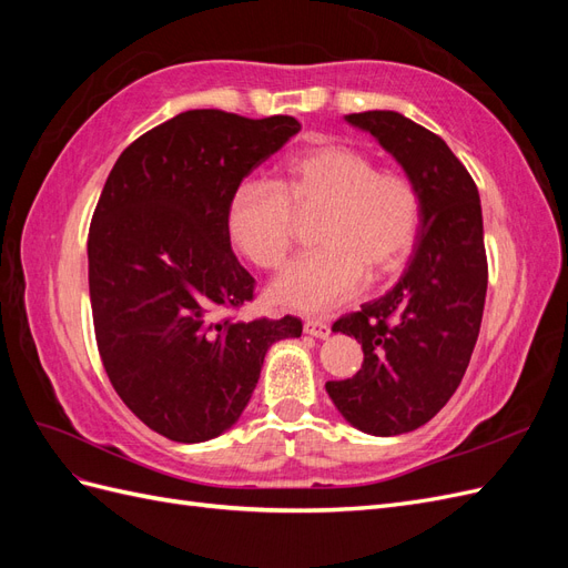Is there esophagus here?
<instances>
[{
    "label": "esophagus",
    "mask_w": 568,
    "mask_h": 568,
    "mask_svg": "<svg viewBox=\"0 0 568 568\" xmlns=\"http://www.w3.org/2000/svg\"><path fill=\"white\" fill-rule=\"evenodd\" d=\"M303 329H305V334H311L315 338H329V334H332V326L326 324L322 317H307Z\"/></svg>",
    "instance_id": "esophagus-1"
}]
</instances>
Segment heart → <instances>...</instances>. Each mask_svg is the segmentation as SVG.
I'll list each match as a JSON object with an SVG mask.
<instances>
[{"mask_svg": "<svg viewBox=\"0 0 568 568\" xmlns=\"http://www.w3.org/2000/svg\"><path fill=\"white\" fill-rule=\"evenodd\" d=\"M296 213L322 211L317 248L301 253L270 286V298L303 313H322L355 296L367 272L400 270L422 232V194L395 170H376L348 144L307 146L282 165L274 182L246 178L234 186L225 227L232 248L261 270H277L294 239Z\"/></svg>", "mask_w": 568, "mask_h": 568, "instance_id": "1", "label": "heart"}]
</instances>
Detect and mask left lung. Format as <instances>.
Listing matches in <instances>:
<instances>
[{"label": "left lung", "mask_w": 568, "mask_h": 568, "mask_svg": "<svg viewBox=\"0 0 568 568\" xmlns=\"http://www.w3.org/2000/svg\"><path fill=\"white\" fill-rule=\"evenodd\" d=\"M369 132L422 194V232L390 291L332 329L363 343V367L326 382L348 424L372 436L415 432L453 398L484 317L488 263L478 189L438 134L395 111L346 115Z\"/></svg>", "instance_id": "left-lung-1"}]
</instances>
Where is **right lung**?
Instances as JSON below:
<instances>
[{"label": "right lung", "instance_id": "add662e5", "mask_svg": "<svg viewBox=\"0 0 568 568\" xmlns=\"http://www.w3.org/2000/svg\"><path fill=\"white\" fill-rule=\"evenodd\" d=\"M301 123L215 109L184 111L115 161L88 239L101 363L115 393L153 432L203 443L232 428L272 343L298 338V317L215 320L253 301L225 213L234 186Z\"/></svg>", "mask_w": 568, "mask_h": 568}]
</instances>
